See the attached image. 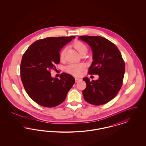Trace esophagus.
<instances>
[{"label":"esophagus","instance_id":"esophagus-1","mask_svg":"<svg viewBox=\"0 0 146 146\" xmlns=\"http://www.w3.org/2000/svg\"><path fill=\"white\" fill-rule=\"evenodd\" d=\"M75 79H76V83L78 82L79 81H80V80H82V79H80V78H75Z\"/></svg>","mask_w":146,"mask_h":146}]
</instances>
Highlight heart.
I'll return each instance as SVG.
<instances>
[{"instance_id": "b5f03b06", "label": "heart", "mask_w": 146, "mask_h": 146, "mask_svg": "<svg viewBox=\"0 0 146 146\" xmlns=\"http://www.w3.org/2000/svg\"><path fill=\"white\" fill-rule=\"evenodd\" d=\"M74 47L79 52L80 55L83 53H86L88 49L83 42L77 40L74 42ZM66 48H63L60 53V59L61 61H64L66 53ZM84 69V66L82 63H70L65 67L66 72L74 76H79Z\"/></svg>"}]
</instances>
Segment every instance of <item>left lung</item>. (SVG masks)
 Here are the masks:
<instances>
[{
	"mask_svg": "<svg viewBox=\"0 0 146 146\" xmlns=\"http://www.w3.org/2000/svg\"><path fill=\"white\" fill-rule=\"evenodd\" d=\"M92 49L93 62L88 74H97V80L84 78L86 84L83 91L85 100L95 106L107 104L116 96L121 88L125 73V62L117 46L100 36H79Z\"/></svg>",
	"mask_w": 146,
	"mask_h": 146,
	"instance_id": "left-lung-1",
	"label": "left lung"
}]
</instances>
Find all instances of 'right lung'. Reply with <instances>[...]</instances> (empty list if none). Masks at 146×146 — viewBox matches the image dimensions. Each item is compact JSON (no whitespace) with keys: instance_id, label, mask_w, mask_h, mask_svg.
Masks as SVG:
<instances>
[{"instance_id":"add662e5","label":"right lung","mask_w":146,"mask_h":146,"mask_svg":"<svg viewBox=\"0 0 146 146\" xmlns=\"http://www.w3.org/2000/svg\"><path fill=\"white\" fill-rule=\"evenodd\" d=\"M74 36L49 37L34 42L23 54L20 66L21 79L28 96L38 104L54 107L62 104L75 79L62 73L52 78L51 70L60 63V51Z\"/></svg>"}]
</instances>
